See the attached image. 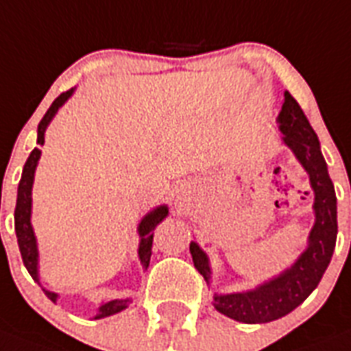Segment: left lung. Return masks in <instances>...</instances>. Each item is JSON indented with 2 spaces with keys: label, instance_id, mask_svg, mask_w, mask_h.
Here are the masks:
<instances>
[{
  "label": "left lung",
  "instance_id": "1",
  "mask_svg": "<svg viewBox=\"0 0 351 351\" xmlns=\"http://www.w3.org/2000/svg\"><path fill=\"white\" fill-rule=\"evenodd\" d=\"M283 97L285 101L276 123L282 132V143L293 152L309 176L315 195V224L307 237L306 250L285 271L248 291L213 294V307L243 324L272 322L296 309L317 289L335 250L337 197L320 151V141L293 95L285 92ZM189 252L197 271L210 285L211 267L208 254L197 241L189 243Z\"/></svg>",
  "mask_w": 351,
  "mask_h": 351
}]
</instances>
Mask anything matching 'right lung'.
<instances>
[{
  "label": "right lung",
  "mask_w": 351,
  "mask_h": 351,
  "mask_svg": "<svg viewBox=\"0 0 351 351\" xmlns=\"http://www.w3.org/2000/svg\"><path fill=\"white\" fill-rule=\"evenodd\" d=\"M75 88L68 90V92L60 93L53 104L49 106V110L45 112V116L42 117V121L38 125V138H36V143L38 145H44V136L45 130L49 127L51 119L55 117L62 104L68 101L71 95H73ZM42 156V151L40 149H33V152L27 158L25 165H23V173H21V180L18 184V199H16V210H14V230L16 237H18V247H20L21 259H23V265L29 271V274L33 276L34 282L40 283V271H38V243H36V235H34L33 223H31V215H33V184H34V171H36V165H38V160ZM169 215V208L165 204L156 206L154 210H151L147 213L145 217L141 219L140 224H138V235H140V245H138V258H140L141 267L147 271L149 267V261H151L152 254V230L156 228L158 224L162 223L165 217ZM42 285V283H40ZM44 289L45 296L49 298L51 302L58 300V293H53L49 289ZM132 302V298H116V300H106L101 302V306L97 309V315H95V320L104 317H110V315H116V313H121L123 309H127L128 304Z\"/></svg>",
  "instance_id": "add662e5"
}]
</instances>
